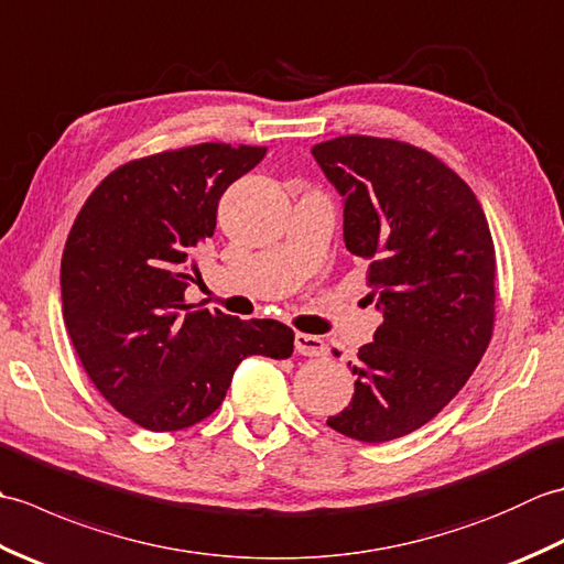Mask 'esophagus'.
Segmentation results:
<instances>
[{
  "label": "esophagus",
  "mask_w": 564,
  "mask_h": 564,
  "mask_svg": "<svg viewBox=\"0 0 564 564\" xmlns=\"http://www.w3.org/2000/svg\"><path fill=\"white\" fill-rule=\"evenodd\" d=\"M295 351L301 356H325L327 344L322 341L319 337H315V334L297 332L295 334Z\"/></svg>",
  "instance_id": "obj_1"
}]
</instances>
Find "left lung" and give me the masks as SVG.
I'll return each mask as SVG.
<instances>
[{"instance_id": "1", "label": "left lung", "mask_w": 564, "mask_h": 564, "mask_svg": "<svg viewBox=\"0 0 564 564\" xmlns=\"http://www.w3.org/2000/svg\"><path fill=\"white\" fill-rule=\"evenodd\" d=\"M313 158L344 200L346 249L370 261L382 315L358 349L349 406L327 424L364 443L400 438L458 394L492 339V235L470 186L406 142L344 135Z\"/></svg>"}]
</instances>
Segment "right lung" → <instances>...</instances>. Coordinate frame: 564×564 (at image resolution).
I'll return each instance as SVG.
<instances>
[{"label":"right lung","instance_id":"add662e5","mask_svg":"<svg viewBox=\"0 0 564 564\" xmlns=\"http://www.w3.org/2000/svg\"><path fill=\"white\" fill-rule=\"evenodd\" d=\"M263 154L203 142L128 162L72 225L59 267L67 334L94 386L142 429L196 424L223 404L247 356L293 354V329L281 322L184 301L220 196Z\"/></svg>","mask_w":564,"mask_h":564}]
</instances>
